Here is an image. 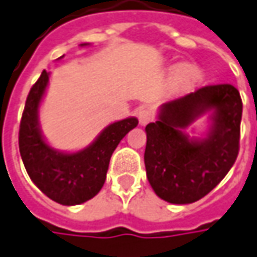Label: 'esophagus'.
I'll return each instance as SVG.
<instances>
[{
	"label": "esophagus",
	"mask_w": 257,
	"mask_h": 257,
	"mask_svg": "<svg viewBox=\"0 0 257 257\" xmlns=\"http://www.w3.org/2000/svg\"><path fill=\"white\" fill-rule=\"evenodd\" d=\"M138 119H140V125H147L150 123L151 120L154 119V112L151 110L150 107H141L138 110Z\"/></svg>",
	"instance_id": "obj_1"
}]
</instances>
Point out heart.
I'll list each match as a JSON object with an SVG mask.
<instances>
[{
	"mask_svg": "<svg viewBox=\"0 0 257 257\" xmlns=\"http://www.w3.org/2000/svg\"><path fill=\"white\" fill-rule=\"evenodd\" d=\"M191 77V69L190 67H183L181 70H180V79L181 80H187V79H190Z\"/></svg>",
	"mask_w": 257,
	"mask_h": 257,
	"instance_id": "heart-1",
	"label": "heart"
}]
</instances>
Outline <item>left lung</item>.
I'll list each match as a JSON object with an SVG mask.
<instances>
[{
	"label": "left lung",
	"mask_w": 257,
	"mask_h": 257,
	"mask_svg": "<svg viewBox=\"0 0 257 257\" xmlns=\"http://www.w3.org/2000/svg\"><path fill=\"white\" fill-rule=\"evenodd\" d=\"M241 97L231 84H210L164 103L158 120L147 125L145 168L155 194L173 204H190L207 195L237 158ZM212 112L204 140L184 132Z\"/></svg>",
	"instance_id": "left-lung-1"
}]
</instances>
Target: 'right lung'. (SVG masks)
<instances>
[{
  "mask_svg": "<svg viewBox=\"0 0 257 257\" xmlns=\"http://www.w3.org/2000/svg\"><path fill=\"white\" fill-rule=\"evenodd\" d=\"M50 73L43 70L30 89L20 122L18 147L31 181L53 201L76 206L100 191L113 151L129 131L138 125V119L126 117L110 123L92 145L79 152L66 154L53 150L43 140L39 125V106Z\"/></svg>",
  "mask_w": 257,
  "mask_h": 257,
  "instance_id": "obj_1",
  "label": "right lung"
}]
</instances>
